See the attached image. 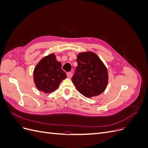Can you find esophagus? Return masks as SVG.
I'll return each instance as SVG.
<instances>
[{"mask_svg": "<svg viewBox=\"0 0 148 148\" xmlns=\"http://www.w3.org/2000/svg\"><path fill=\"white\" fill-rule=\"evenodd\" d=\"M66 76H67V77H68L69 78H71V77H72L73 73H71V72H68V73H66Z\"/></svg>", "mask_w": 148, "mask_h": 148, "instance_id": "1", "label": "esophagus"}]
</instances>
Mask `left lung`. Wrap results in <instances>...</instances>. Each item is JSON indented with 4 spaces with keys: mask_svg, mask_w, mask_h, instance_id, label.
Returning <instances> with one entry per match:
<instances>
[{
    "mask_svg": "<svg viewBox=\"0 0 148 148\" xmlns=\"http://www.w3.org/2000/svg\"><path fill=\"white\" fill-rule=\"evenodd\" d=\"M78 66L71 78L77 90L86 97L101 95L108 83V72L106 66L95 53H79Z\"/></svg>",
    "mask_w": 148,
    "mask_h": 148,
    "instance_id": "left-lung-1",
    "label": "left lung"
}]
</instances>
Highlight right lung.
<instances>
[{"label":"right lung","mask_w":148,"mask_h":148,"mask_svg":"<svg viewBox=\"0 0 148 148\" xmlns=\"http://www.w3.org/2000/svg\"><path fill=\"white\" fill-rule=\"evenodd\" d=\"M66 78L62 64L56 60L54 53L43 57L35 66L33 72L36 87L39 91L48 94L56 90Z\"/></svg>","instance_id":"right-lung-1"}]
</instances>
